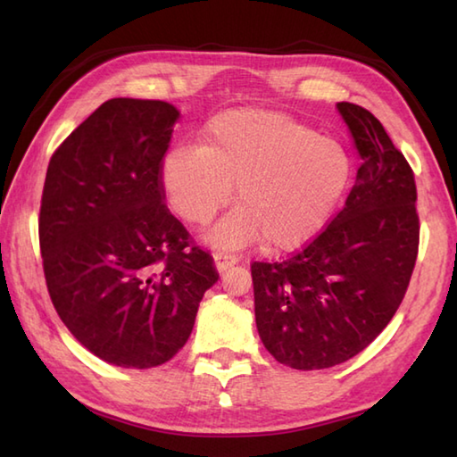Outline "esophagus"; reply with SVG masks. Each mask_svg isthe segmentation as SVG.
<instances>
[{
	"label": "esophagus",
	"mask_w": 457,
	"mask_h": 457,
	"mask_svg": "<svg viewBox=\"0 0 457 457\" xmlns=\"http://www.w3.org/2000/svg\"><path fill=\"white\" fill-rule=\"evenodd\" d=\"M213 261H216V269L218 273H226V270L237 263L236 255H228V253H216L213 255Z\"/></svg>",
	"instance_id": "1"
}]
</instances>
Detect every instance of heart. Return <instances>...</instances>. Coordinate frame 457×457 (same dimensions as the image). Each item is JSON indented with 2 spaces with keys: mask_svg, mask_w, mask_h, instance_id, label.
<instances>
[{
  "mask_svg": "<svg viewBox=\"0 0 457 457\" xmlns=\"http://www.w3.org/2000/svg\"><path fill=\"white\" fill-rule=\"evenodd\" d=\"M352 179L337 139L287 113L237 108L216 115L198 149H172L162 161L164 198L194 228L206 226L234 196L239 206L208 234L220 249L265 241L280 253L314 239Z\"/></svg>",
  "mask_w": 457,
  "mask_h": 457,
  "instance_id": "1",
  "label": "heart"
}]
</instances>
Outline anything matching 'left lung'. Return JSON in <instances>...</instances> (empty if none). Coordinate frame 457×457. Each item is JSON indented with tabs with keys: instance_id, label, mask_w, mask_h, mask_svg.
Instances as JSON below:
<instances>
[{
	"instance_id": "obj_1",
	"label": "left lung",
	"mask_w": 457,
	"mask_h": 457,
	"mask_svg": "<svg viewBox=\"0 0 457 457\" xmlns=\"http://www.w3.org/2000/svg\"><path fill=\"white\" fill-rule=\"evenodd\" d=\"M336 108L361 157L344 210L300 253L251 265L261 342L300 371L363 352L401 306L419 253L411 164L371 112Z\"/></svg>"
}]
</instances>
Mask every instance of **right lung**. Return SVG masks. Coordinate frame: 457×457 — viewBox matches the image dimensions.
Returning a JSON list of instances; mask_svg holds the SVG:
<instances>
[{
	"instance_id": "right-lung-1",
	"label": "right lung",
	"mask_w": 457,
	"mask_h": 457,
	"mask_svg": "<svg viewBox=\"0 0 457 457\" xmlns=\"http://www.w3.org/2000/svg\"><path fill=\"white\" fill-rule=\"evenodd\" d=\"M180 112L113 98L82 121L46 169L38 241L64 326L104 361L167 363L187 344L212 257L162 204V157Z\"/></svg>"
}]
</instances>
